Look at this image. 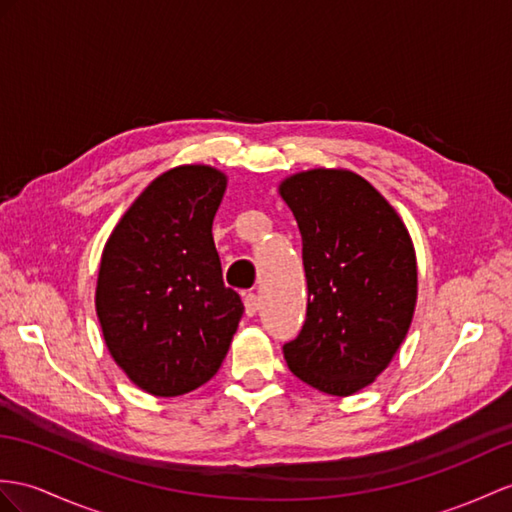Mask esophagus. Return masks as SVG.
<instances>
[{"label": "esophagus", "instance_id": "1", "mask_svg": "<svg viewBox=\"0 0 512 512\" xmlns=\"http://www.w3.org/2000/svg\"><path fill=\"white\" fill-rule=\"evenodd\" d=\"M243 304H245V315L247 317H254L256 310H258V297L254 293H245L243 295Z\"/></svg>", "mask_w": 512, "mask_h": 512}]
</instances>
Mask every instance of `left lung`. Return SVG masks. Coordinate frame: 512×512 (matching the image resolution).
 <instances>
[{
  "mask_svg": "<svg viewBox=\"0 0 512 512\" xmlns=\"http://www.w3.org/2000/svg\"><path fill=\"white\" fill-rule=\"evenodd\" d=\"M302 234L306 321L284 358L313 389L345 397L365 389L400 350L417 304V258L395 208L345 169L282 180Z\"/></svg>",
  "mask_w": 512,
  "mask_h": 512,
  "instance_id": "left-lung-1",
  "label": "left lung"
}]
</instances>
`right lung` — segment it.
<instances>
[{"mask_svg": "<svg viewBox=\"0 0 512 512\" xmlns=\"http://www.w3.org/2000/svg\"><path fill=\"white\" fill-rule=\"evenodd\" d=\"M226 184V173L208 165L165 171L104 247L95 310L106 347L156 397L191 393L213 378L243 317L213 241Z\"/></svg>", "mask_w": 512, "mask_h": 512, "instance_id": "add662e5", "label": "right lung"}]
</instances>
